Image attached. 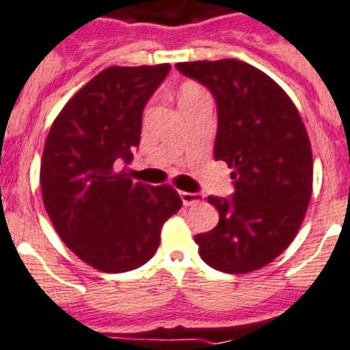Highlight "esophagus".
Wrapping results in <instances>:
<instances>
[{"label":"esophagus","mask_w":350,"mask_h":350,"mask_svg":"<svg viewBox=\"0 0 350 350\" xmlns=\"http://www.w3.org/2000/svg\"><path fill=\"white\" fill-rule=\"evenodd\" d=\"M179 197H181L185 206L199 204V202H202V199H204L200 193H190V192H179Z\"/></svg>","instance_id":"obj_1"}]
</instances>
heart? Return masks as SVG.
I'll list each match as a JSON object with an SVG mask.
<instances>
[{
	"label": "heart",
	"mask_w": 350,
	"mask_h": 350,
	"mask_svg": "<svg viewBox=\"0 0 350 350\" xmlns=\"http://www.w3.org/2000/svg\"><path fill=\"white\" fill-rule=\"evenodd\" d=\"M179 103H187V102H192V100L200 98V96H206L204 90L196 83H185L179 86Z\"/></svg>",
	"instance_id": "b5f03b06"
}]
</instances>
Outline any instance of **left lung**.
Wrapping results in <instances>:
<instances>
[{"instance_id": "8db88e82", "label": "left lung", "mask_w": 350, "mask_h": 350, "mask_svg": "<svg viewBox=\"0 0 350 350\" xmlns=\"http://www.w3.org/2000/svg\"><path fill=\"white\" fill-rule=\"evenodd\" d=\"M209 88L218 105L215 158L232 169V199L209 197L218 226L197 234L206 264L241 275L275 260L296 238L314 183L308 133L296 105L266 75L239 59L178 63Z\"/></svg>"}]
</instances>
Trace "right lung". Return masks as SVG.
Segmentation results:
<instances>
[{"label": "right lung", "instance_id": "right-lung-1", "mask_svg": "<svg viewBox=\"0 0 350 350\" xmlns=\"http://www.w3.org/2000/svg\"><path fill=\"white\" fill-rule=\"evenodd\" d=\"M171 65L109 66L66 102L40 165L45 211L66 247L103 273L151 259L183 202L171 185L133 183L118 171L141 142L142 109Z\"/></svg>", "mask_w": 350, "mask_h": 350}]
</instances>
